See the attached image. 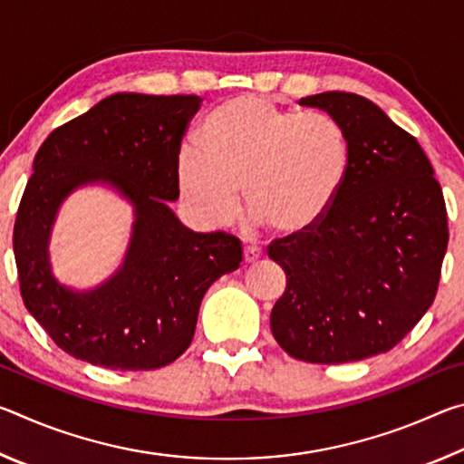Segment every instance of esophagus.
Here are the masks:
<instances>
[{
	"label": "esophagus",
	"mask_w": 464,
	"mask_h": 464,
	"mask_svg": "<svg viewBox=\"0 0 464 464\" xmlns=\"http://www.w3.org/2000/svg\"><path fill=\"white\" fill-rule=\"evenodd\" d=\"M262 257V249L257 246H246L243 247V262L246 264H254Z\"/></svg>",
	"instance_id": "esophagus-1"
}]
</instances>
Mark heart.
I'll list each match as a JSON object with an SVG mask.
<instances>
[{
  "mask_svg": "<svg viewBox=\"0 0 464 464\" xmlns=\"http://www.w3.org/2000/svg\"><path fill=\"white\" fill-rule=\"evenodd\" d=\"M350 161L348 135L334 116L237 96L204 121L198 149L179 153V200L196 223L223 229L237 218L243 190L256 223L296 237L324 221Z\"/></svg>",
  "mask_w": 464,
  "mask_h": 464,
  "instance_id": "b5f03b06",
  "label": "heart"
}]
</instances>
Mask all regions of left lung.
I'll return each mask as SVG.
<instances>
[{
	"label": "left lung",
	"mask_w": 464,
	"mask_h": 464,
	"mask_svg": "<svg viewBox=\"0 0 464 464\" xmlns=\"http://www.w3.org/2000/svg\"><path fill=\"white\" fill-rule=\"evenodd\" d=\"M298 104L342 124L352 161L324 221L268 246L286 274L270 327L296 360L354 362L395 348L434 303L446 204L418 140L371 100L325 92Z\"/></svg>",
	"instance_id": "left-lung-1"
}]
</instances>
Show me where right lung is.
I'll return each mask as SVG.
<instances>
[{
	"mask_svg": "<svg viewBox=\"0 0 464 464\" xmlns=\"http://www.w3.org/2000/svg\"><path fill=\"white\" fill-rule=\"evenodd\" d=\"M198 96L114 93L54 129L34 157L14 225V256L26 309L69 356L112 371H153L192 343L202 296L239 268L241 241L194 233L178 200V157ZM90 181L114 185L136 207L123 268L100 289L73 294L52 278L50 225L58 204Z\"/></svg>",
	"mask_w": 464,
	"mask_h": 464,
	"instance_id": "add662e5",
	"label": "right lung"
}]
</instances>
